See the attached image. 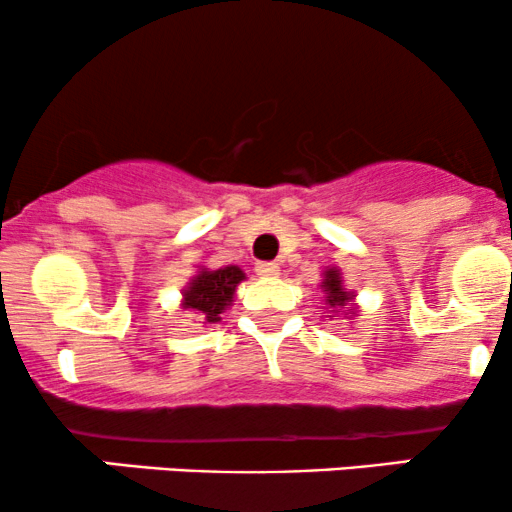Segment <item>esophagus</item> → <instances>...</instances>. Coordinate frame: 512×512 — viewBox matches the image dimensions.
<instances>
[{"instance_id": "34e87169", "label": "esophagus", "mask_w": 512, "mask_h": 512, "mask_svg": "<svg viewBox=\"0 0 512 512\" xmlns=\"http://www.w3.org/2000/svg\"><path fill=\"white\" fill-rule=\"evenodd\" d=\"M255 272L262 276V279H274V276L281 274V267L276 262H260L255 267Z\"/></svg>"}]
</instances>
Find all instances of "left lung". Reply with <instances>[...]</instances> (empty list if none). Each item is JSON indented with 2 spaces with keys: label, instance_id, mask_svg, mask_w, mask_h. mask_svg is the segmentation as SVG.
I'll use <instances>...</instances> for the list:
<instances>
[{
  "label": "left lung",
  "instance_id": "obj_1",
  "mask_svg": "<svg viewBox=\"0 0 512 512\" xmlns=\"http://www.w3.org/2000/svg\"><path fill=\"white\" fill-rule=\"evenodd\" d=\"M320 289L325 293V305H327V317L330 320H339V317H346V320H356L358 305H356V291H349L344 286V276L339 267H327L322 269V281Z\"/></svg>",
  "mask_w": 512,
  "mask_h": 512
}]
</instances>
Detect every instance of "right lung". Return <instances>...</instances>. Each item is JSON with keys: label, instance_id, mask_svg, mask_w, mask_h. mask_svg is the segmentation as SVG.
<instances>
[{"label": "right lung", "instance_id": "1", "mask_svg": "<svg viewBox=\"0 0 512 512\" xmlns=\"http://www.w3.org/2000/svg\"><path fill=\"white\" fill-rule=\"evenodd\" d=\"M245 279L248 276L238 264H226L219 269L197 267L190 281L182 286L180 308L192 310L197 320L202 322V327L216 325V322H221V315L231 310L238 284Z\"/></svg>", "mask_w": 512, "mask_h": 512}]
</instances>
